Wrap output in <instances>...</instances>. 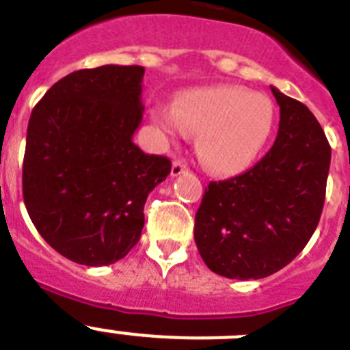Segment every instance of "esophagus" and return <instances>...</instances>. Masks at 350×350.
Here are the masks:
<instances>
[{
	"label": "esophagus",
	"mask_w": 350,
	"mask_h": 350,
	"mask_svg": "<svg viewBox=\"0 0 350 350\" xmlns=\"http://www.w3.org/2000/svg\"><path fill=\"white\" fill-rule=\"evenodd\" d=\"M182 173H187V166L180 161H173L172 165V177H178Z\"/></svg>",
	"instance_id": "34e87169"
}]
</instances>
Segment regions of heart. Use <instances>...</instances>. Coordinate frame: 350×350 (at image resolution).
<instances>
[{
  "mask_svg": "<svg viewBox=\"0 0 350 350\" xmlns=\"http://www.w3.org/2000/svg\"><path fill=\"white\" fill-rule=\"evenodd\" d=\"M154 123L172 139L198 131L201 161L215 173L234 175L248 168L274 126V105L265 95L234 85L187 90L172 104H156Z\"/></svg>",
  "mask_w": 350,
  "mask_h": 350,
  "instance_id": "1",
  "label": "heart"
}]
</instances>
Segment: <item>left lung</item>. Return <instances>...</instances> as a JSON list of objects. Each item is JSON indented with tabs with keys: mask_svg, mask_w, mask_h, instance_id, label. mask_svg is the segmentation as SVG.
I'll return each mask as SVG.
<instances>
[{
	"mask_svg": "<svg viewBox=\"0 0 350 350\" xmlns=\"http://www.w3.org/2000/svg\"><path fill=\"white\" fill-rule=\"evenodd\" d=\"M280 130L260 161L238 177L210 182L194 241L210 271L260 280L290 264L321 219L332 147L302 102L271 86Z\"/></svg>",
	"mask_w": 350,
	"mask_h": 350,
	"instance_id": "obj_1",
	"label": "left lung"
}]
</instances>
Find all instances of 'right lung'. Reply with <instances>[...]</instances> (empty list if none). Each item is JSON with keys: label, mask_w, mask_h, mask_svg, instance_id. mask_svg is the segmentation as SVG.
<instances>
[{"label": "right lung", "mask_w": 350, "mask_h": 350, "mask_svg": "<svg viewBox=\"0 0 350 350\" xmlns=\"http://www.w3.org/2000/svg\"><path fill=\"white\" fill-rule=\"evenodd\" d=\"M140 66L75 70L31 112L22 166L27 213L60 255L100 267L139 243L149 192L170 175L165 156L133 144L142 123Z\"/></svg>", "instance_id": "right-lung-1"}]
</instances>
